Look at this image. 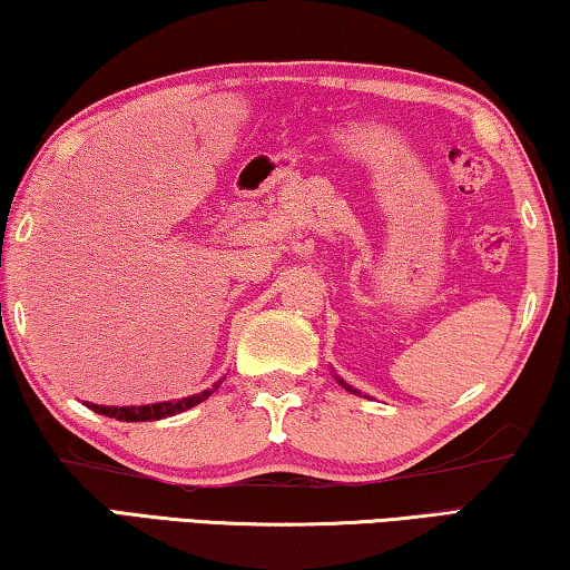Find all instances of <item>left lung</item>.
<instances>
[{
	"mask_svg": "<svg viewBox=\"0 0 570 570\" xmlns=\"http://www.w3.org/2000/svg\"><path fill=\"white\" fill-rule=\"evenodd\" d=\"M340 384H342V387H344V390H350V392H354V394H360V392H356V390H352V387H350V384H346V382H342V380H340Z\"/></svg>",
	"mask_w": 570,
	"mask_h": 570,
	"instance_id": "obj_1",
	"label": "left lung"
}]
</instances>
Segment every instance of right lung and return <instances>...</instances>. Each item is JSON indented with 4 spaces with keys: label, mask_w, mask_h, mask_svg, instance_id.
<instances>
[{
    "label": "right lung",
    "mask_w": 570,
    "mask_h": 570,
    "mask_svg": "<svg viewBox=\"0 0 570 570\" xmlns=\"http://www.w3.org/2000/svg\"><path fill=\"white\" fill-rule=\"evenodd\" d=\"M216 390H218V384H214L210 390L193 394V397H183V400H176V402L140 404V407H105V404H92V402H85V404H88L92 412L105 414V417H115V420H122V422H150V420L173 417V414L196 407V404L208 400Z\"/></svg>",
    "instance_id": "right-lung-1"
}]
</instances>
